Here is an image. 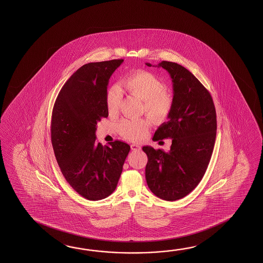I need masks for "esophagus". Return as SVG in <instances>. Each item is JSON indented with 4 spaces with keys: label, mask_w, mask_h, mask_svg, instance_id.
<instances>
[{
    "label": "esophagus",
    "mask_w": 263,
    "mask_h": 263,
    "mask_svg": "<svg viewBox=\"0 0 263 263\" xmlns=\"http://www.w3.org/2000/svg\"><path fill=\"white\" fill-rule=\"evenodd\" d=\"M130 147H132V151H138L141 149V146L139 145H137V144H133V145H130Z\"/></svg>",
    "instance_id": "esophagus-1"
}]
</instances>
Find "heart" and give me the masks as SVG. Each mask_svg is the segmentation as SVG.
Segmentation results:
<instances>
[{
	"instance_id": "obj_1",
	"label": "heart",
	"mask_w": 263,
	"mask_h": 263,
	"mask_svg": "<svg viewBox=\"0 0 263 263\" xmlns=\"http://www.w3.org/2000/svg\"><path fill=\"white\" fill-rule=\"evenodd\" d=\"M121 86L129 95L143 101L145 112L156 122H162L167 118L173 107V98L165 91V84L154 74L148 71H136L126 76ZM122 94L118 86H112L107 91V108L116 112L120 105ZM148 120L124 119L119 124V134L126 139L140 141L148 133Z\"/></svg>"
}]
</instances>
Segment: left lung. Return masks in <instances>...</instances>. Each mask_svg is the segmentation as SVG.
Returning <instances> with one entry per match:
<instances>
[{
    "label": "left lung",
    "mask_w": 263,
    "mask_h": 263,
    "mask_svg": "<svg viewBox=\"0 0 263 263\" xmlns=\"http://www.w3.org/2000/svg\"><path fill=\"white\" fill-rule=\"evenodd\" d=\"M156 67L172 79L173 107L152 140L170 138L172 145L168 152L143 146L147 155L145 179L155 196L175 201L190 194L207 170L216 137V112L210 92L187 68L168 61Z\"/></svg>",
    "instance_id": "obj_1"
}]
</instances>
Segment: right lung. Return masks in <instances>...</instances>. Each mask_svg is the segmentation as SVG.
Returning a JSON list of instances; mask_svg holds the SVG:
<instances>
[{
    "label": "right lung",
    "instance_id": "1",
    "mask_svg": "<svg viewBox=\"0 0 263 263\" xmlns=\"http://www.w3.org/2000/svg\"><path fill=\"white\" fill-rule=\"evenodd\" d=\"M123 59L80 67L60 90L51 115L50 136L62 174L79 195L101 200L116 190L130 146L121 141L102 145L97 124L108 117L107 86Z\"/></svg>",
    "mask_w": 263,
    "mask_h": 263
}]
</instances>
